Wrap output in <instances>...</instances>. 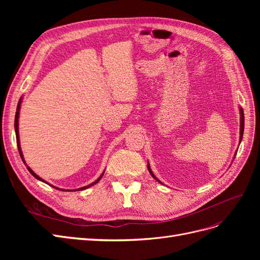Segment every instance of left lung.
<instances>
[{"instance_id":"left-lung-1","label":"left lung","mask_w":260,"mask_h":260,"mask_svg":"<svg viewBox=\"0 0 260 260\" xmlns=\"http://www.w3.org/2000/svg\"><path fill=\"white\" fill-rule=\"evenodd\" d=\"M240 113H241V132H240V143H241L242 138H243V132H244V114H243V109H242V108H240ZM147 169H148V171H149V172H151L152 177H153L155 180L158 181V182H160V181H159L158 179H156V177L153 175V172H152L151 168H149L148 165H147ZM160 183H161V182H160Z\"/></svg>"}]
</instances>
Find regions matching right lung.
I'll return each mask as SVG.
<instances>
[{
	"label": "right lung",
	"mask_w": 260,
	"mask_h": 260,
	"mask_svg": "<svg viewBox=\"0 0 260 260\" xmlns=\"http://www.w3.org/2000/svg\"><path fill=\"white\" fill-rule=\"evenodd\" d=\"M20 103H21V101L19 100V103H18V105H17V112H16V115H15V132H16V141H17V146H18V151H19V154H20V157H21V159H22V161L25 162V159H23V156H22V153H21V148H20V143H19V135H18V117H19V109H20ZM28 168V170L30 171V174L32 175L35 178H37L38 180H40V181H43V182H45L44 180H42L40 177L39 176H37L35 172L31 170L29 167H27ZM103 175H104V172H103ZM102 175V176H103ZM102 176L96 180V181H94L93 183H91V184H89V185H86V186H83V187H80V188H77V190H74V191H78V190H84V188H88V187H90V186H92L93 184H95V183H98L99 181L101 180V178H102ZM53 186V185H52ZM53 187H55V186H53ZM55 188H57V190H60V188H58V187H55Z\"/></svg>",
	"instance_id": "right-lung-1"
}]
</instances>
